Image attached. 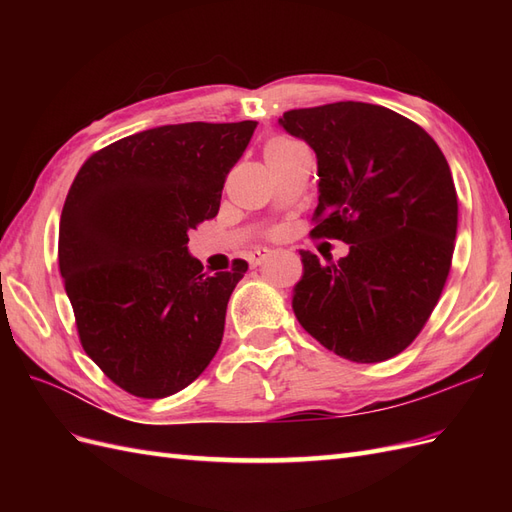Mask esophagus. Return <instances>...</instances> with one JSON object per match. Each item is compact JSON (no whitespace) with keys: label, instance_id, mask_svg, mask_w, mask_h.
<instances>
[{"label":"esophagus","instance_id":"obj_1","mask_svg":"<svg viewBox=\"0 0 512 512\" xmlns=\"http://www.w3.org/2000/svg\"><path fill=\"white\" fill-rule=\"evenodd\" d=\"M271 256H273V250H267V247H258V250L252 252V256H250V265L258 267V265H262V262H265Z\"/></svg>","mask_w":512,"mask_h":512}]
</instances>
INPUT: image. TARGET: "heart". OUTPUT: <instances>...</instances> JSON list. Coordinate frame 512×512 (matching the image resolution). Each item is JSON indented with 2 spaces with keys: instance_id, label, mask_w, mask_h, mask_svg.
I'll use <instances>...</instances> for the list:
<instances>
[{
  "instance_id": "heart-1",
  "label": "heart",
  "mask_w": 512,
  "mask_h": 512,
  "mask_svg": "<svg viewBox=\"0 0 512 512\" xmlns=\"http://www.w3.org/2000/svg\"><path fill=\"white\" fill-rule=\"evenodd\" d=\"M286 145H294V143H292V141H284V138H277V141L269 143V147H267V149H273V147H286Z\"/></svg>"
}]
</instances>
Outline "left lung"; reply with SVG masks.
Masks as SVG:
<instances>
[{"label":"left lung","mask_w":512,"mask_h":512,"mask_svg":"<svg viewBox=\"0 0 512 512\" xmlns=\"http://www.w3.org/2000/svg\"><path fill=\"white\" fill-rule=\"evenodd\" d=\"M280 126L314 149V237L350 245L337 262L301 250L292 290L301 327L354 363L406 350L451 271L457 192L436 141L391 108L335 102L297 108Z\"/></svg>","instance_id":"1"}]
</instances>
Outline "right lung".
<instances>
[{
	"label": "right lung",
	"instance_id": "right-lung-1",
	"mask_svg": "<svg viewBox=\"0 0 512 512\" xmlns=\"http://www.w3.org/2000/svg\"><path fill=\"white\" fill-rule=\"evenodd\" d=\"M256 126L151 128L100 149L74 177L59 220V271L83 350L123 391L175 395L218 352L247 262L205 273L188 232L218 215L226 175Z\"/></svg>",
	"mask_w": 512,
	"mask_h": 512
}]
</instances>
